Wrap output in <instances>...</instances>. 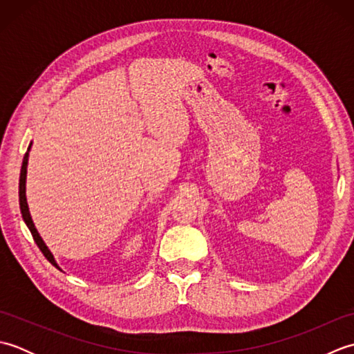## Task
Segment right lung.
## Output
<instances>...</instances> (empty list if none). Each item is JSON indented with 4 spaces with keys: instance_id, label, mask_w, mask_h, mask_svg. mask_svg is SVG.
Listing matches in <instances>:
<instances>
[{
    "instance_id": "right-lung-1",
    "label": "right lung",
    "mask_w": 354,
    "mask_h": 354,
    "mask_svg": "<svg viewBox=\"0 0 354 354\" xmlns=\"http://www.w3.org/2000/svg\"><path fill=\"white\" fill-rule=\"evenodd\" d=\"M28 150H30V146L27 149V152L24 155V160H22V167H21V176H19V207H21V213H22V217H24V222L27 223V227L30 230V232H32V236L35 239V242L37 245V248H39L41 252L45 255V259H47L53 266H57V263L55 261V257H53V254L50 252V250L47 246H45L44 240L41 239L39 232L36 231L35 228V223L32 221V217H30V213H28V205H27V199H26V176H27V161H28Z\"/></svg>"
}]
</instances>
